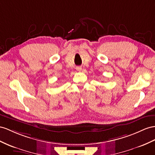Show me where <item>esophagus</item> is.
Here are the masks:
<instances>
[{"instance_id":"34e87169","label":"esophagus","mask_w":155,"mask_h":155,"mask_svg":"<svg viewBox=\"0 0 155 155\" xmlns=\"http://www.w3.org/2000/svg\"><path fill=\"white\" fill-rule=\"evenodd\" d=\"M76 69L78 71H81L82 70V67H77Z\"/></svg>"}]
</instances>
